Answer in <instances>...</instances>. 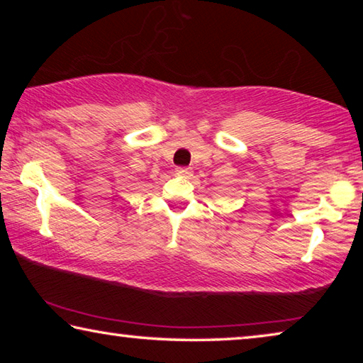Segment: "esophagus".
Instances as JSON below:
<instances>
[{
  "label": "esophagus",
  "instance_id": "obj_1",
  "mask_svg": "<svg viewBox=\"0 0 363 363\" xmlns=\"http://www.w3.org/2000/svg\"><path fill=\"white\" fill-rule=\"evenodd\" d=\"M176 174L182 177H190L192 176V169L190 168H176Z\"/></svg>",
  "mask_w": 363,
  "mask_h": 363
}]
</instances>
